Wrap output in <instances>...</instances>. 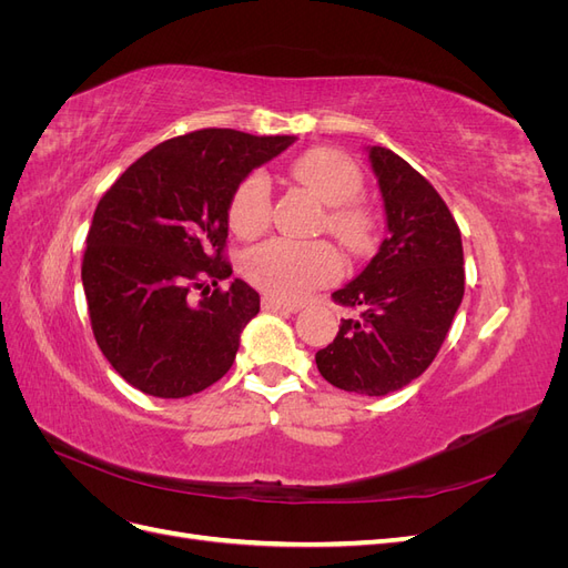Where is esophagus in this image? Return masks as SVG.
Segmentation results:
<instances>
[{"label":"esophagus","instance_id":"1","mask_svg":"<svg viewBox=\"0 0 568 568\" xmlns=\"http://www.w3.org/2000/svg\"><path fill=\"white\" fill-rule=\"evenodd\" d=\"M263 311H267V313H286V315H294V313L301 311V307H298V305L282 303V301H274V298L265 296V298H263Z\"/></svg>","mask_w":568,"mask_h":568}]
</instances>
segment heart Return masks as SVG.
I'll list each match as a JSON object with an SVG mask.
<instances>
[{
    "label": "heart",
    "mask_w": 568,
    "mask_h": 568,
    "mask_svg": "<svg viewBox=\"0 0 568 568\" xmlns=\"http://www.w3.org/2000/svg\"><path fill=\"white\" fill-rule=\"evenodd\" d=\"M291 175L322 203L329 205L326 227L353 251L365 248L372 236V220L353 203L363 189L359 168L334 149H313L291 163ZM270 222V180L251 173L234 189L230 201V227L239 236L261 234ZM246 277L270 298L298 303L315 288L334 282L341 274V257L326 242H291L270 239L246 255Z\"/></svg>",
    "instance_id": "1"
}]
</instances>
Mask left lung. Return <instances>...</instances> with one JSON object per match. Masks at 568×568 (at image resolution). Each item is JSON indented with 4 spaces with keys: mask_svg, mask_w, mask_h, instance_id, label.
Segmentation results:
<instances>
[{
    "mask_svg": "<svg viewBox=\"0 0 568 568\" xmlns=\"http://www.w3.org/2000/svg\"><path fill=\"white\" fill-rule=\"evenodd\" d=\"M365 151L384 201L386 236L363 272L332 294L359 315L341 320L315 363L341 390L386 395L434 363L464 296V253L436 189L390 149Z\"/></svg>",
    "mask_w": 568,
    "mask_h": 568,
    "instance_id": "obj_1",
    "label": "left lung"
}]
</instances>
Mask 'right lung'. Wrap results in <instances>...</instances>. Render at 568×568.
I'll list each match as a JSON object with an SVG mask.
<instances>
[{
    "label": "right lung",
    "mask_w": 568,
    "mask_h": 568,
    "mask_svg": "<svg viewBox=\"0 0 568 568\" xmlns=\"http://www.w3.org/2000/svg\"><path fill=\"white\" fill-rule=\"evenodd\" d=\"M296 140L189 132L144 153L99 201L82 286L99 348L130 386L186 398L230 372L244 326L261 311V296L242 280L213 291L232 277L222 261L230 201Z\"/></svg>",
    "instance_id": "1"
}]
</instances>
